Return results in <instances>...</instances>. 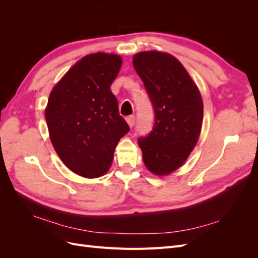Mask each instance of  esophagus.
I'll list each match as a JSON object with an SVG mask.
<instances>
[{
    "mask_svg": "<svg viewBox=\"0 0 258 258\" xmlns=\"http://www.w3.org/2000/svg\"><path fill=\"white\" fill-rule=\"evenodd\" d=\"M126 120H127L130 128H132V127L135 126V123H136V117L135 116H128L127 118H126Z\"/></svg>",
    "mask_w": 258,
    "mask_h": 258,
    "instance_id": "obj_1",
    "label": "esophagus"
}]
</instances>
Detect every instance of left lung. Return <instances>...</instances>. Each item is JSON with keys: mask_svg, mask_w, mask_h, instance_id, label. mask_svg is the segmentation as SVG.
<instances>
[{"mask_svg": "<svg viewBox=\"0 0 258 258\" xmlns=\"http://www.w3.org/2000/svg\"><path fill=\"white\" fill-rule=\"evenodd\" d=\"M155 113L152 131L138 140L143 161L152 173L167 175L188 158L200 136L204 103L200 91L176 58L166 52L134 56Z\"/></svg>", "mask_w": 258, "mask_h": 258, "instance_id": "obj_1", "label": "left lung"}]
</instances>
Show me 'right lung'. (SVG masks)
I'll return each instance as SVG.
<instances>
[{
	"label": "right lung",
	"mask_w": 258,
	"mask_h": 258,
	"mask_svg": "<svg viewBox=\"0 0 258 258\" xmlns=\"http://www.w3.org/2000/svg\"><path fill=\"white\" fill-rule=\"evenodd\" d=\"M121 62L114 53L87 54L49 95L45 118L50 141L64 165L84 177L110 169L117 143L130 130L111 91Z\"/></svg>",
	"instance_id": "1"
}]
</instances>
